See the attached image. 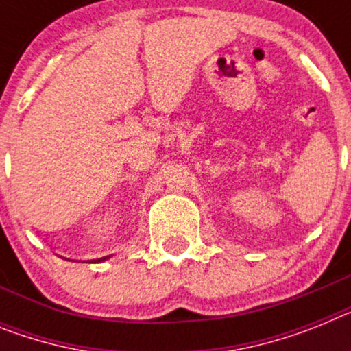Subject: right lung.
I'll use <instances>...</instances> for the list:
<instances>
[{"instance_id":"obj_1","label":"right lung","mask_w":351,"mask_h":351,"mask_svg":"<svg viewBox=\"0 0 351 351\" xmlns=\"http://www.w3.org/2000/svg\"><path fill=\"white\" fill-rule=\"evenodd\" d=\"M106 259H110V256H106V257H101V259H95V261H97V263H101V261H106Z\"/></svg>"}]
</instances>
